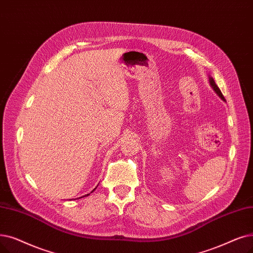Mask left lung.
<instances>
[{
    "instance_id": "obj_1",
    "label": "left lung",
    "mask_w": 253,
    "mask_h": 253,
    "mask_svg": "<svg viewBox=\"0 0 253 253\" xmlns=\"http://www.w3.org/2000/svg\"><path fill=\"white\" fill-rule=\"evenodd\" d=\"M209 83H210V85L212 86V89L215 91V93L221 98V99L224 101L225 99H224V97H223V95H222V93H221V91H220V89H219L218 87V85L215 84V81L213 80V78H211V76H209Z\"/></svg>"
}]
</instances>
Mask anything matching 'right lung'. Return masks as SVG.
<instances>
[{
  "label": "right lung",
  "instance_id": "right-lung-1",
  "mask_svg": "<svg viewBox=\"0 0 253 253\" xmlns=\"http://www.w3.org/2000/svg\"><path fill=\"white\" fill-rule=\"evenodd\" d=\"M96 188H97V187H96ZM96 188H95V189H96ZM95 189H94V190H95ZM94 190H93V191H94ZM93 191H92V192H93ZM92 192H91V193H92ZM87 195H90V193L86 194V195H84V196H87Z\"/></svg>",
  "mask_w": 253,
  "mask_h": 253
}]
</instances>
